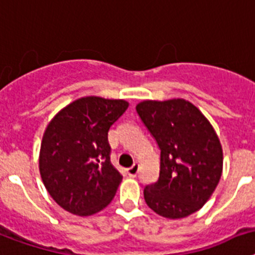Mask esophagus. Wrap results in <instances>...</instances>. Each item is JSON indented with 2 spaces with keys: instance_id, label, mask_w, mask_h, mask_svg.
Here are the masks:
<instances>
[{
  "instance_id": "1",
  "label": "esophagus",
  "mask_w": 255,
  "mask_h": 255,
  "mask_svg": "<svg viewBox=\"0 0 255 255\" xmlns=\"http://www.w3.org/2000/svg\"><path fill=\"white\" fill-rule=\"evenodd\" d=\"M138 169H140V165L137 164V163H134V164L132 165V167L128 168V169H127L128 176H130V177H136V176H137V173H138Z\"/></svg>"
}]
</instances>
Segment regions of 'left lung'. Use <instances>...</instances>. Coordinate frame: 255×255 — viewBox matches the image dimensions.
<instances>
[{"label": "left lung", "instance_id": "obj_1", "mask_svg": "<svg viewBox=\"0 0 255 255\" xmlns=\"http://www.w3.org/2000/svg\"><path fill=\"white\" fill-rule=\"evenodd\" d=\"M136 110L160 149L158 181L143 190L146 204L170 220L195 213L222 176L223 152L216 130L183 99L145 100Z\"/></svg>", "mask_w": 255, "mask_h": 255}]
</instances>
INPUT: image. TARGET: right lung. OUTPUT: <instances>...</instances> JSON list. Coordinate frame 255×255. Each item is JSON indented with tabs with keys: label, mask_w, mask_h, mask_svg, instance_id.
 <instances>
[{
	"label": "right lung",
	"mask_w": 255,
	"mask_h": 255,
	"mask_svg": "<svg viewBox=\"0 0 255 255\" xmlns=\"http://www.w3.org/2000/svg\"><path fill=\"white\" fill-rule=\"evenodd\" d=\"M125 100L81 97L55 115L39 151V173L51 198L77 216L109 205L122 182L110 163L108 132L127 110Z\"/></svg>",
	"instance_id": "1"
}]
</instances>
